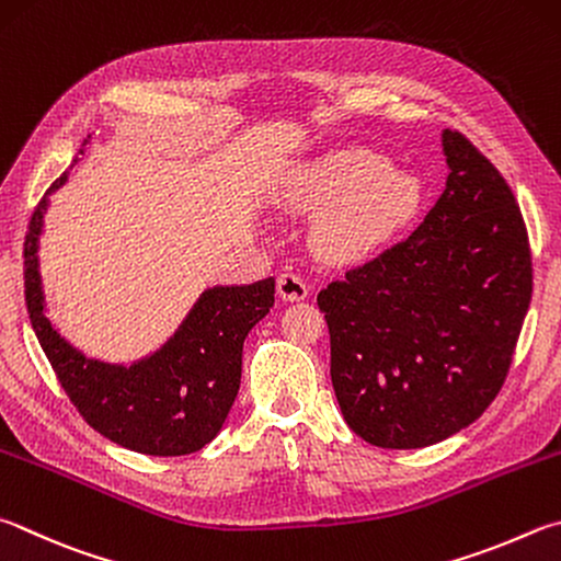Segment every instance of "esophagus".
I'll use <instances>...</instances> for the list:
<instances>
[{"instance_id":"34e87169","label":"esophagus","mask_w":561,"mask_h":561,"mask_svg":"<svg viewBox=\"0 0 561 561\" xmlns=\"http://www.w3.org/2000/svg\"><path fill=\"white\" fill-rule=\"evenodd\" d=\"M277 294L284 301H301L309 297V284L294 272H284L277 279Z\"/></svg>"}]
</instances>
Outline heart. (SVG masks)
<instances>
[{
  "mask_svg": "<svg viewBox=\"0 0 561 561\" xmlns=\"http://www.w3.org/2000/svg\"><path fill=\"white\" fill-rule=\"evenodd\" d=\"M304 198L333 206L321 222V248L335 260H358L385 245L420 208V183L368 149H341L316 161Z\"/></svg>",
  "mask_w": 561,
  "mask_h": 561,
  "instance_id": "b5f03b06",
  "label": "heart"
}]
</instances>
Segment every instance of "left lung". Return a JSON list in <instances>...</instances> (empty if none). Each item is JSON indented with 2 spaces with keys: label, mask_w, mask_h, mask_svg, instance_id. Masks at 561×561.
Segmentation results:
<instances>
[{
  "label": "left lung",
  "mask_w": 561,
  "mask_h": 561,
  "mask_svg": "<svg viewBox=\"0 0 561 561\" xmlns=\"http://www.w3.org/2000/svg\"><path fill=\"white\" fill-rule=\"evenodd\" d=\"M446 188L410 238L319 294L343 420L380 449H422L476 422L511 370L533 257L505 179L444 129Z\"/></svg>",
  "instance_id": "obj_1"
}]
</instances>
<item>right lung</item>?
I'll use <instances>...</instances> for the list:
<instances>
[{"mask_svg":"<svg viewBox=\"0 0 561 561\" xmlns=\"http://www.w3.org/2000/svg\"><path fill=\"white\" fill-rule=\"evenodd\" d=\"M90 137L80 147H88ZM78 157L73 159V164ZM68 174L50 183L54 193ZM48 193L38 201L24 240V294L36 339L80 416L105 439L147 456H186L216 439L236 402L242 343L270 313L274 277L242 287L206 289L176 333L137 363H103L73 348L46 316L38 272Z\"/></svg>","mask_w":561,"mask_h":561,"instance_id":"obj_1","label":"right lung"}]
</instances>
